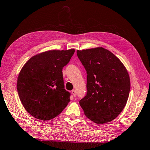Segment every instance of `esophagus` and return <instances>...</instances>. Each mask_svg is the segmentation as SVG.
<instances>
[{
	"mask_svg": "<svg viewBox=\"0 0 150 150\" xmlns=\"http://www.w3.org/2000/svg\"><path fill=\"white\" fill-rule=\"evenodd\" d=\"M71 93H72V94L73 95V96H74V97H76V91H75V90H72V91H71Z\"/></svg>",
	"mask_w": 150,
	"mask_h": 150,
	"instance_id": "obj_1",
	"label": "esophagus"
}]
</instances>
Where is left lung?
Returning a JSON list of instances; mask_svg holds the SVG:
<instances>
[{"mask_svg": "<svg viewBox=\"0 0 150 150\" xmlns=\"http://www.w3.org/2000/svg\"><path fill=\"white\" fill-rule=\"evenodd\" d=\"M77 55L88 74V92L79 101L85 116L98 125L112 121L128 101V71L114 54L102 47L77 51Z\"/></svg>", "mask_w": 150, "mask_h": 150, "instance_id": "1", "label": "left lung"}]
</instances>
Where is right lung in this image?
<instances>
[{
  "instance_id": "1",
  "label": "right lung",
  "mask_w": 150,
  "mask_h": 150,
  "mask_svg": "<svg viewBox=\"0 0 150 150\" xmlns=\"http://www.w3.org/2000/svg\"><path fill=\"white\" fill-rule=\"evenodd\" d=\"M74 51L71 49L40 52L30 57L22 67L17 78V92L25 110L35 118L53 119L70 101L62 71Z\"/></svg>"
}]
</instances>
